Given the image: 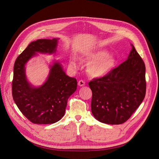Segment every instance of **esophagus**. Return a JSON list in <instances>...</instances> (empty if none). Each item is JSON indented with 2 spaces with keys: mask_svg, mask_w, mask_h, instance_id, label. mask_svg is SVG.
<instances>
[{
  "mask_svg": "<svg viewBox=\"0 0 159 159\" xmlns=\"http://www.w3.org/2000/svg\"><path fill=\"white\" fill-rule=\"evenodd\" d=\"M78 85H79V86H85V82H84V80H79V82H78Z\"/></svg>",
  "mask_w": 159,
  "mask_h": 159,
  "instance_id": "obj_1",
  "label": "esophagus"
}]
</instances>
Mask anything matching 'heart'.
Here are the masks:
<instances>
[{
	"label": "heart",
	"mask_w": 159,
	"mask_h": 159,
	"mask_svg": "<svg viewBox=\"0 0 159 159\" xmlns=\"http://www.w3.org/2000/svg\"><path fill=\"white\" fill-rule=\"evenodd\" d=\"M84 59L89 63L88 72L93 77L101 78L109 74L116 66L115 57L104 49L88 52L83 56ZM70 66L73 69L79 68L77 58L72 56L70 60Z\"/></svg>",
	"instance_id": "obj_1"
}]
</instances>
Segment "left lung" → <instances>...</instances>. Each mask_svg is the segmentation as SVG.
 Instances as JSON below:
<instances>
[{
    "label": "left lung",
    "instance_id": "8db88e82",
    "mask_svg": "<svg viewBox=\"0 0 159 159\" xmlns=\"http://www.w3.org/2000/svg\"><path fill=\"white\" fill-rule=\"evenodd\" d=\"M131 46L126 61L106 76L89 82L92 91L91 112L102 123L125 122L145 97V64L135 47Z\"/></svg>",
    "mask_w": 159,
    "mask_h": 159
}]
</instances>
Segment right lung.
<instances>
[{
  "label": "right lung",
  "mask_w": 159,
  "mask_h": 159,
  "mask_svg": "<svg viewBox=\"0 0 159 159\" xmlns=\"http://www.w3.org/2000/svg\"><path fill=\"white\" fill-rule=\"evenodd\" d=\"M58 39L33 41L16 58L13 68L12 95L19 110L34 124H49L60 120L69 97L77 87L76 79L66 75L61 64L49 66V75L43 85L33 86L27 79L26 64L37 53L53 54Z\"/></svg>",
  "instance_id": "1"
}]
</instances>
